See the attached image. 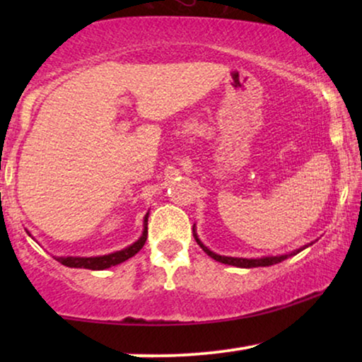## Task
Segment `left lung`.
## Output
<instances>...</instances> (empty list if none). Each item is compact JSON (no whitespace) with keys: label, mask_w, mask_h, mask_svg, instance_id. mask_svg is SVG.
I'll use <instances>...</instances> for the list:
<instances>
[{"label":"left lung","mask_w":362,"mask_h":362,"mask_svg":"<svg viewBox=\"0 0 362 362\" xmlns=\"http://www.w3.org/2000/svg\"><path fill=\"white\" fill-rule=\"evenodd\" d=\"M196 240H197V244L202 247V250H204L209 257H212V259H214V260L221 262V264L240 267V269H252V267H269V265L279 264V262L285 260L286 257L291 255L290 254V255H279V257H264V259H234V257L217 255V254H214V252H211L209 249H207V247L202 245L201 242H199V239H197V237H196ZM300 250H303V249H300ZM300 250H296V252H300ZM293 255H295V252H293Z\"/></svg>","instance_id":"8db88e82"}]
</instances>
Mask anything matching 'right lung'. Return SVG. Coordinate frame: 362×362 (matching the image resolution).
<instances>
[{
	"label": "right lung",
	"mask_w": 362,
	"mask_h": 362,
	"mask_svg": "<svg viewBox=\"0 0 362 362\" xmlns=\"http://www.w3.org/2000/svg\"><path fill=\"white\" fill-rule=\"evenodd\" d=\"M146 237H148V216L145 217V229H143V235L135 242V244L127 247V249L115 252V254H110V255H102V257H88V259H83V257H56V260L61 262V264L66 267H74V269L103 270L112 265L122 264V262H125L130 259V257L135 255L136 252H140L141 247L145 245Z\"/></svg>",
	"instance_id": "add662e5"
}]
</instances>
